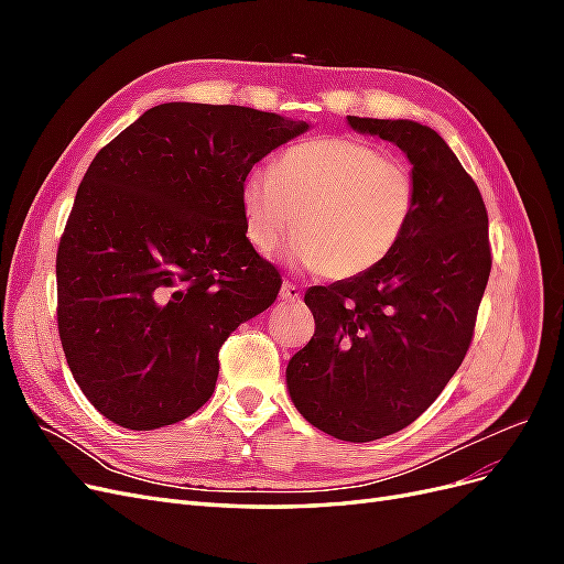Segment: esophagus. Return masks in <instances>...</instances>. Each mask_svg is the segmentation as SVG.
<instances>
[{
    "instance_id": "1",
    "label": "esophagus",
    "mask_w": 564,
    "mask_h": 564,
    "mask_svg": "<svg viewBox=\"0 0 564 564\" xmlns=\"http://www.w3.org/2000/svg\"><path fill=\"white\" fill-rule=\"evenodd\" d=\"M280 299H282V301H286V303H299V301H301V289L296 286V282H292V280H284V282H282Z\"/></svg>"
}]
</instances>
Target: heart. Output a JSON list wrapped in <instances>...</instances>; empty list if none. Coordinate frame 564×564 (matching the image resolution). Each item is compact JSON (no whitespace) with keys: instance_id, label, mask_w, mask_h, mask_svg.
Listing matches in <instances>:
<instances>
[{"instance_id":"obj_1","label":"heart","mask_w":564,"mask_h":564,"mask_svg":"<svg viewBox=\"0 0 564 564\" xmlns=\"http://www.w3.org/2000/svg\"><path fill=\"white\" fill-rule=\"evenodd\" d=\"M416 197L412 169L346 135L286 148L270 174L253 172L240 185L249 245L270 253L294 224L289 251L329 280L381 265L412 224Z\"/></svg>"}]
</instances>
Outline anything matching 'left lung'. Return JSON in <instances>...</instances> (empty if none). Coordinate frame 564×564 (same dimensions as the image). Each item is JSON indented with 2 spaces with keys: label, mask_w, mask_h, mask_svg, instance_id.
<instances>
[{
  "label": "left lung",
  "mask_w": 564,
  "mask_h": 564,
  "mask_svg": "<svg viewBox=\"0 0 564 564\" xmlns=\"http://www.w3.org/2000/svg\"><path fill=\"white\" fill-rule=\"evenodd\" d=\"M412 162L419 197L402 242L360 278L311 286L315 334L286 367L315 429L371 442L406 429L464 362L491 270L480 191L440 135L409 119L348 115Z\"/></svg>",
  "instance_id": "1"
}]
</instances>
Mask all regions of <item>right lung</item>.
Returning <instances> with one entry per match:
<instances>
[{
    "instance_id": "add662e5",
    "label": "right lung",
    "mask_w": 564,
    "mask_h": 564,
    "mask_svg": "<svg viewBox=\"0 0 564 564\" xmlns=\"http://www.w3.org/2000/svg\"><path fill=\"white\" fill-rule=\"evenodd\" d=\"M305 129L162 104L98 150L61 235L56 317L67 367L106 419L155 431L212 398L220 346L282 286L247 240L240 185Z\"/></svg>"
}]
</instances>
